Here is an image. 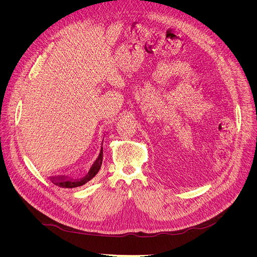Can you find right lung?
<instances>
[{
	"mask_svg": "<svg viewBox=\"0 0 257 257\" xmlns=\"http://www.w3.org/2000/svg\"><path fill=\"white\" fill-rule=\"evenodd\" d=\"M104 141V139H103ZM102 162H103V148L102 150H100L99 152V155L97 160L95 161L94 164H93V166L91 167L90 172L88 173V175L85 176L83 179H81V180H78V181H71V180H58V181H53V183L58 185V186H61V188H66V189H72V188H77V186H81L83 184H85L87 182H89L91 179L94 178L96 176V174L99 172L100 169V166H102Z\"/></svg>",
	"mask_w": 257,
	"mask_h": 257,
	"instance_id": "obj_1",
	"label": "right lung"
}]
</instances>
